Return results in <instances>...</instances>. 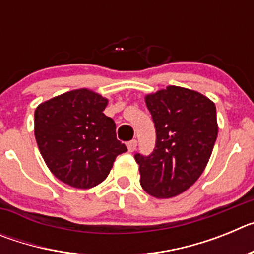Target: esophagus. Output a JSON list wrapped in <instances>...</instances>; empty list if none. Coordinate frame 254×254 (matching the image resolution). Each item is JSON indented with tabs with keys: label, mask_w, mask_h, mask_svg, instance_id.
Masks as SVG:
<instances>
[{
	"label": "esophagus",
	"mask_w": 254,
	"mask_h": 254,
	"mask_svg": "<svg viewBox=\"0 0 254 254\" xmlns=\"http://www.w3.org/2000/svg\"><path fill=\"white\" fill-rule=\"evenodd\" d=\"M136 147H137V141L136 140H132L127 143V149H128L129 152H133L136 150Z\"/></svg>",
	"instance_id": "esophagus-1"
}]
</instances>
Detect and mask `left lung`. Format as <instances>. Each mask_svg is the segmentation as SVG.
Listing matches in <instances>:
<instances>
[{"label": "left lung", "mask_w": 254, "mask_h": 254, "mask_svg": "<svg viewBox=\"0 0 254 254\" xmlns=\"http://www.w3.org/2000/svg\"><path fill=\"white\" fill-rule=\"evenodd\" d=\"M156 131L149 156L134 155L141 187L156 198L183 193L207 165L217 137L216 107L207 96L181 86H167L145 96Z\"/></svg>", "instance_id": "8db88e82"}]
</instances>
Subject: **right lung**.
Instances as JSON below:
<instances>
[{"instance_id": "obj_1", "label": "right lung", "mask_w": 254, "mask_h": 254, "mask_svg": "<svg viewBox=\"0 0 254 254\" xmlns=\"http://www.w3.org/2000/svg\"><path fill=\"white\" fill-rule=\"evenodd\" d=\"M107 98L76 89L37 107L34 133L52 174L71 187L89 190L100 185L116 158L127 151L117 140L116 123L103 111Z\"/></svg>"}]
</instances>
